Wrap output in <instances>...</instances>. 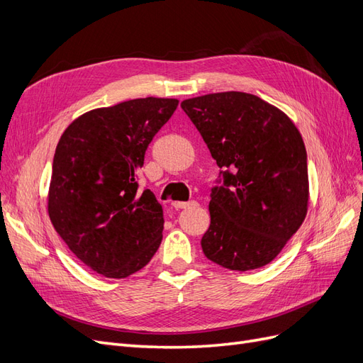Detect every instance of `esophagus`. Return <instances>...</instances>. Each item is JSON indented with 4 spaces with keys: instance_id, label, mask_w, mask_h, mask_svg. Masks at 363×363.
Masks as SVG:
<instances>
[{
    "instance_id": "obj_1",
    "label": "esophagus",
    "mask_w": 363,
    "mask_h": 363,
    "mask_svg": "<svg viewBox=\"0 0 363 363\" xmlns=\"http://www.w3.org/2000/svg\"><path fill=\"white\" fill-rule=\"evenodd\" d=\"M196 204V201H188V203H183V201H174L172 203V206L175 207V208H188V207H195Z\"/></svg>"
}]
</instances>
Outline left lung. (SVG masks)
<instances>
[{
	"mask_svg": "<svg viewBox=\"0 0 363 363\" xmlns=\"http://www.w3.org/2000/svg\"><path fill=\"white\" fill-rule=\"evenodd\" d=\"M182 108L221 169L212 189L206 257L232 271L268 265L298 230L309 206L303 138L291 118L262 98L218 92Z\"/></svg>",
	"mask_w": 363,
	"mask_h": 363,
	"instance_id": "8db88e82",
	"label": "left lung"
}]
</instances>
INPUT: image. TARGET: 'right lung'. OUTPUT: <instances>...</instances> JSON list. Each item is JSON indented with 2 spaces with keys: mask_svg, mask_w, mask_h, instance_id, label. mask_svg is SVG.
Wrapping results in <instances>:
<instances>
[{
  "mask_svg": "<svg viewBox=\"0 0 363 363\" xmlns=\"http://www.w3.org/2000/svg\"><path fill=\"white\" fill-rule=\"evenodd\" d=\"M175 98H136L94 108L63 131L52 160L48 215L63 242L107 279L144 268L162 242L163 211L136 172Z\"/></svg>",
  "mask_w": 363,
  "mask_h": 363,
  "instance_id": "add662e5",
  "label": "right lung"
}]
</instances>
